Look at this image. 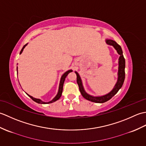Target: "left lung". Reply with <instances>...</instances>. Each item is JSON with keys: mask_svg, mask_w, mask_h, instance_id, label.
<instances>
[{"mask_svg": "<svg viewBox=\"0 0 146 146\" xmlns=\"http://www.w3.org/2000/svg\"><path fill=\"white\" fill-rule=\"evenodd\" d=\"M105 42L107 43L108 45L112 46L115 48V49L117 51V53L120 55L119 58V67H118V73H117V81L115 85L113 88L108 93V94H105L104 95L102 96H93L90 95L86 92L85 90L84 87H83L82 80L81 79L80 75L77 71H75L76 75V82L78 83L79 89L80 93L82 95V96L86 100L89 101H91L92 102H95V103H104V102L109 100L110 99L112 98L113 96L115 95L118 91L122 87L123 85V82L125 80V58L123 57V52L122 48L120 46L117 44V43L113 41L112 39H105Z\"/></svg>", "mask_w": 146, "mask_h": 146, "instance_id": "left-lung-1", "label": "left lung"}]
</instances>
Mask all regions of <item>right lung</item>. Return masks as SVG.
Segmentation results:
<instances>
[{
  "label": "right lung",
  "instance_id": "add662e5",
  "mask_svg": "<svg viewBox=\"0 0 146 146\" xmlns=\"http://www.w3.org/2000/svg\"><path fill=\"white\" fill-rule=\"evenodd\" d=\"M27 45V43L26 44H25L24 45V46H23V48H22V49H21V52H20V54L22 53V52H23V50H24V49L25 48V47ZM72 70H68L67 71H66V72H65L63 75L61 76V80H60V85H59V88H58V94H57V95L55 96V97L52 99V100H51V101H49V102H43V101H42L41 99H39V98H35V97H32V96H31V95H29V94H26L27 95L29 96V97L32 99L33 100H34L35 102H36V103H38V104H51V103H52V102H56V100H58L59 98H60V97H61V94H62V92H63V84H64V80H65V78H66V77L67 76V75H68V74H69L70 72H72Z\"/></svg>",
  "mask_w": 146,
  "mask_h": 146
}]
</instances>
